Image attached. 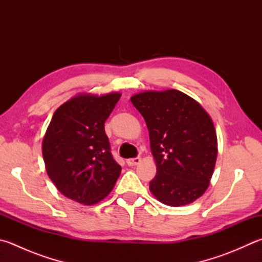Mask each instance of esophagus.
<instances>
[{
    "instance_id": "esophagus-1",
    "label": "esophagus",
    "mask_w": 262,
    "mask_h": 262,
    "mask_svg": "<svg viewBox=\"0 0 262 262\" xmlns=\"http://www.w3.org/2000/svg\"><path fill=\"white\" fill-rule=\"evenodd\" d=\"M140 162H141V157H139V156H137V157H133V159H129V160L126 161L127 165H129V166H133V165H137V164H139Z\"/></svg>"
}]
</instances>
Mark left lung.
I'll return each instance as SVG.
<instances>
[{"label": "left lung", "instance_id": "8db88e82", "mask_svg": "<svg viewBox=\"0 0 262 262\" xmlns=\"http://www.w3.org/2000/svg\"><path fill=\"white\" fill-rule=\"evenodd\" d=\"M131 101L149 131L156 177L149 189L163 204L192 203L208 189L218 142L214 125L199 102L178 90L147 91Z\"/></svg>", "mask_w": 262, "mask_h": 262}]
</instances>
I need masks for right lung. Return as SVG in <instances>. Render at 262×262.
Here are the masks:
<instances>
[{"instance_id": "add662e5", "label": "right lung", "mask_w": 262, "mask_h": 262, "mask_svg": "<svg viewBox=\"0 0 262 262\" xmlns=\"http://www.w3.org/2000/svg\"><path fill=\"white\" fill-rule=\"evenodd\" d=\"M121 93L80 95L54 112L43 139L48 176L57 189L78 203L92 205L105 199L122 167L111 152L105 122Z\"/></svg>"}]
</instances>
